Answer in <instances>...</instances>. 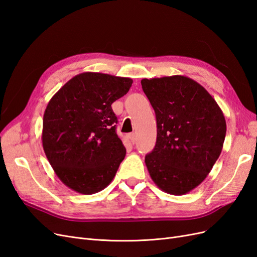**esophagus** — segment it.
<instances>
[{
    "instance_id": "esophagus-1",
    "label": "esophagus",
    "mask_w": 257,
    "mask_h": 257,
    "mask_svg": "<svg viewBox=\"0 0 257 257\" xmlns=\"http://www.w3.org/2000/svg\"><path fill=\"white\" fill-rule=\"evenodd\" d=\"M128 138H130V141H131L132 144H135V142H136V134L135 133H131L128 135Z\"/></svg>"
}]
</instances>
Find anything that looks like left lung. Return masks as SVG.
<instances>
[{"mask_svg": "<svg viewBox=\"0 0 257 257\" xmlns=\"http://www.w3.org/2000/svg\"><path fill=\"white\" fill-rule=\"evenodd\" d=\"M157 116V144L145 158L158 188L184 195L203 182L219 159L226 121L208 91L186 76L143 79Z\"/></svg>", "mask_w": 257, "mask_h": 257, "instance_id": "1", "label": "left lung"}]
</instances>
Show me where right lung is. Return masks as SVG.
Instances as JSON below:
<instances>
[{
  "instance_id": "right-lung-1",
  "label": "right lung",
  "mask_w": 257,
  "mask_h": 257,
  "mask_svg": "<svg viewBox=\"0 0 257 257\" xmlns=\"http://www.w3.org/2000/svg\"><path fill=\"white\" fill-rule=\"evenodd\" d=\"M133 80L85 72L68 80L46 107L42 142L60 180L91 195L112 181L126 149L115 133L111 104L128 92Z\"/></svg>"
}]
</instances>
